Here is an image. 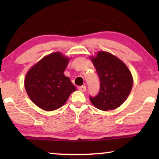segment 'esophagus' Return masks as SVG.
I'll return each mask as SVG.
<instances>
[{"label": "esophagus", "instance_id": "obj_1", "mask_svg": "<svg viewBox=\"0 0 159 159\" xmlns=\"http://www.w3.org/2000/svg\"><path fill=\"white\" fill-rule=\"evenodd\" d=\"M78 90L80 91H82V92H84L86 90V86H78L77 87Z\"/></svg>", "mask_w": 159, "mask_h": 159}]
</instances>
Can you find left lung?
Segmentation results:
<instances>
[{"mask_svg":"<svg viewBox=\"0 0 159 159\" xmlns=\"http://www.w3.org/2000/svg\"><path fill=\"white\" fill-rule=\"evenodd\" d=\"M100 80V90L90 100L97 108L113 110L120 106L131 92L133 80L127 66L107 52L100 51L91 57Z\"/></svg>","mask_w":159,"mask_h":159,"instance_id":"left-lung-1","label":"left lung"}]
</instances>
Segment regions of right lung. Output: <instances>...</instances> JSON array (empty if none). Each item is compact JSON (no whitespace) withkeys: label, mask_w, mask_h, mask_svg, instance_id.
<instances>
[{"label":"right lung","mask_w":159,"mask_h":159,"mask_svg":"<svg viewBox=\"0 0 159 159\" xmlns=\"http://www.w3.org/2000/svg\"><path fill=\"white\" fill-rule=\"evenodd\" d=\"M69 58L53 53L42 58L26 75L25 86L33 103L45 111L59 108L66 103L75 86L64 71Z\"/></svg>","instance_id":"add662e5"}]
</instances>
